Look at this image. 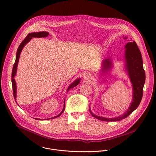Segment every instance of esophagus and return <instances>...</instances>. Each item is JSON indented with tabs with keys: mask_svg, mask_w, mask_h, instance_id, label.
<instances>
[{
	"mask_svg": "<svg viewBox=\"0 0 156 156\" xmlns=\"http://www.w3.org/2000/svg\"><path fill=\"white\" fill-rule=\"evenodd\" d=\"M83 78L86 81H90L92 79V76L90 74H85L83 76Z\"/></svg>",
	"mask_w": 156,
	"mask_h": 156,
	"instance_id": "esophagus-1",
	"label": "esophagus"
}]
</instances>
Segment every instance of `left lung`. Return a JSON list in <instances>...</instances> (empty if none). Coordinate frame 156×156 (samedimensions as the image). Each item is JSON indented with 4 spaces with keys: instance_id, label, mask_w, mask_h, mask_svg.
I'll return each instance as SVG.
<instances>
[{
    "instance_id": "obj_1",
    "label": "left lung",
    "mask_w": 156,
    "mask_h": 156,
    "mask_svg": "<svg viewBox=\"0 0 156 156\" xmlns=\"http://www.w3.org/2000/svg\"><path fill=\"white\" fill-rule=\"evenodd\" d=\"M126 39V37H124ZM125 67L128 73L133 87V101L129 108L123 115L117 117L108 119L103 117L97 116L94 114L89 108V111L92 115L101 121L105 122H117L122 120L129 115L140 105L144 93V86L145 82V72L143 66V60L141 52L135 41L128 42L125 45ZM112 67V62L109 59H105L103 62L102 71L105 72L109 70Z\"/></svg>"
}]
</instances>
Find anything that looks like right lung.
<instances>
[{"label": "right lung", "mask_w": 156, "mask_h": 156, "mask_svg": "<svg viewBox=\"0 0 156 156\" xmlns=\"http://www.w3.org/2000/svg\"><path fill=\"white\" fill-rule=\"evenodd\" d=\"M48 32H46V31H40V32H36V33H29L27 36L24 39V40L20 43V45L19 46L18 48H17V53H16V61H15V62L14 64V66H13V67H12V74H11V82H12V91H13V95H14V98L16 100V81H15V80H14V76L15 75H16V72H17V65H18V62H19V57H20V53L22 50V48H23V47L33 38V37H47L48 36ZM80 83V78H78L76 80H75L73 83H72L70 86L69 87H68L67 89V91H69V90L70 89H72L73 87H74L75 86H77L79 83ZM17 103V102H16ZM65 109V103H64V108H63V109L62 111H61V112L55 116V117H53L51 119H55V118H56L59 116H60L62 112H64ZM37 119V120H41L39 119Z\"/></svg>", "instance_id": "add662e5"}]
</instances>
